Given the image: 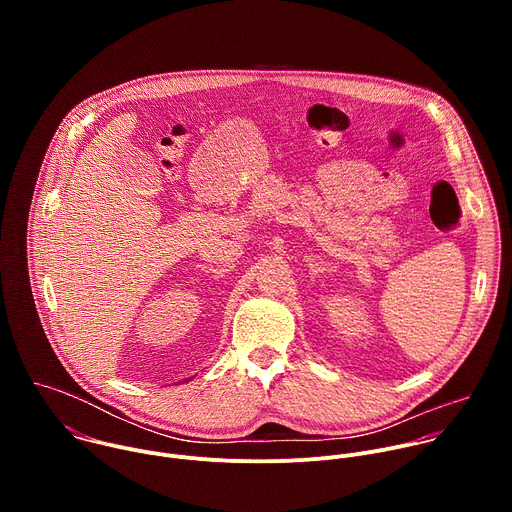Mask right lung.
Returning a JSON list of instances; mask_svg holds the SVG:
<instances>
[{"label": "right lung", "mask_w": 512, "mask_h": 512, "mask_svg": "<svg viewBox=\"0 0 512 512\" xmlns=\"http://www.w3.org/2000/svg\"><path fill=\"white\" fill-rule=\"evenodd\" d=\"M186 381H188V379H186Z\"/></svg>", "instance_id": "right-lung-1"}]
</instances>
